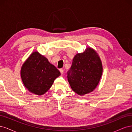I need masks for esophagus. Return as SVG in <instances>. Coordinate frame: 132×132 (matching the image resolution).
I'll return each mask as SVG.
<instances>
[{
	"instance_id": "esophagus-1",
	"label": "esophagus",
	"mask_w": 132,
	"mask_h": 132,
	"mask_svg": "<svg viewBox=\"0 0 132 132\" xmlns=\"http://www.w3.org/2000/svg\"><path fill=\"white\" fill-rule=\"evenodd\" d=\"M59 71H60V72H61V74H63L64 73V70H63V69H60Z\"/></svg>"
}]
</instances>
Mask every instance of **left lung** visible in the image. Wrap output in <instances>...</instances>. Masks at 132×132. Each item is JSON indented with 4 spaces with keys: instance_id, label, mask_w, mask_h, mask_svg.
Returning a JSON list of instances; mask_svg holds the SVG:
<instances>
[{
    "instance_id": "1",
    "label": "left lung",
    "mask_w": 132,
    "mask_h": 132,
    "mask_svg": "<svg viewBox=\"0 0 132 132\" xmlns=\"http://www.w3.org/2000/svg\"><path fill=\"white\" fill-rule=\"evenodd\" d=\"M67 74L68 80L75 93L82 96L93 91L102 74V62L96 52L87 47L84 52L76 54Z\"/></svg>"
}]
</instances>
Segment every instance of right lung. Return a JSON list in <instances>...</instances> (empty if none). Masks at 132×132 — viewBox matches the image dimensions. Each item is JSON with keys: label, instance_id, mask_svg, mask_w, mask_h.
Returning a JSON list of instances; mask_svg holds the SVG:
<instances>
[{"label": "right lung", "instance_id": "1", "mask_svg": "<svg viewBox=\"0 0 132 132\" xmlns=\"http://www.w3.org/2000/svg\"><path fill=\"white\" fill-rule=\"evenodd\" d=\"M60 75L55 67L36 51L30 55L21 69L23 85L31 93L37 95L45 94Z\"/></svg>", "mask_w": 132, "mask_h": 132}]
</instances>
